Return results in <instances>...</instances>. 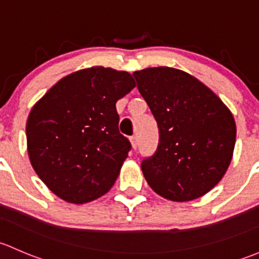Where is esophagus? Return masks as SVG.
Here are the masks:
<instances>
[{
  "label": "esophagus",
  "instance_id": "obj_1",
  "mask_svg": "<svg viewBox=\"0 0 259 259\" xmlns=\"http://www.w3.org/2000/svg\"><path fill=\"white\" fill-rule=\"evenodd\" d=\"M130 141H131V145H132V148H133V149L137 148V146H138V140H137V137H136V136H132V137L130 138Z\"/></svg>",
  "mask_w": 259,
  "mask_h": 259
}]
</instances>
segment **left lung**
I'll list each match as a JSON object with an SVG mask.
<instances>
[{"label":"left lung","instance_id":"8db88e82","mask_svg":"<svg viewBox=\"0 0 259 259\" xmlns=\"http://www.w3.org/2000/svg\"><path fill=\"white\" fill-rule=\"evenodd\" d=\"M156 118L159 141L141 163L151 188L176 202L202 197L225 176L236 122L221 98L187 72L152 67L133 73Z\"/></svg>","mask_w":259,"mask_h":259}]
</instances>
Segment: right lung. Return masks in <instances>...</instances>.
<instances>
[{"label":"right lung","instance_id":"1","mask_svg":"<svg viewBox=\"0 0 259 259\" xmlns=\"http://www.w3.org/2000/svg\"><path fill=\"white\" fill-rule=\"evenodd\" d=\"M135 86L128 72L96 66L63 77L33 106L28 157L61 199L87 203L114 185L131 149L118 131L116 102Z\"/></svg>","mask_w":259,"mask_h":259}]
</instances>
